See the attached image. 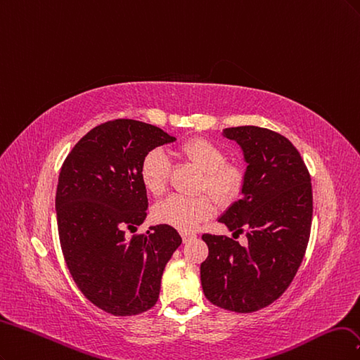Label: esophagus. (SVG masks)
Masks as SVG:
<instances>
[{"instance_id": "esophagus-1", "label": "esophagus", "mask_w": 360, "mask_h": 360, "mask_svg": "<svg viewBox=\"0 0 360 360\" xmlns=\"http://www.w3.org/2000/svg\"><path fill=\"white\" fill-rule=\"evenodd\" d=\"M181 236H182V240H184V242H187V240L193 239L195 235L191 233V231H181Z\"/></svg>"}]
</instances>
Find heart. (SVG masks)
Here are the masks:
<instances>
[{
    "mask_svg": "<svg viewBox=\"0 0 360 360\" xmlns=\"http://www.w3.org/2000/svg\"><path fill=\"white\" fill-rule=\"evenodd\" d=\"M179 154L205 173L202 190L210 191L223 205L238 199L245 182V172L238 165L226 163L227 157L223 148L206 139L194 137L179 146ZM139 173L149 194H163L170 175V161L165 150L157 148L146 153ZM214 211L215 205L210 195L187 197L175 194L160 202L154 207L153 215L157 223L188 231L210 218Z\"/></svg>",
    "mask_w": 360,
    "mask_h": 360,
    "instance_id": "heart-1",
    "label": "heart"
}]
</instances>
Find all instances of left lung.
I'll return each instance as SVG.
<instances>
[{"instance_id": "left-lung-1", "label": "left lung", "mask_w": 360, "mask_h": 360, "mask_svg": "<svg viewBox=\"0 0 360 360\" xmlns=\"http://www.w3.org/2000/svg\"><path fill=\"white\" fill-rule=\"evenodd\" d=\"M224 137L243 153L242 197L218 218L248 245L205 233L210 254L200 264L203 293L214 305L254 312L280 297L304 260L312 221L309 172L287 137L254 125L231 127Z\"/></svg>"}]
</instances>
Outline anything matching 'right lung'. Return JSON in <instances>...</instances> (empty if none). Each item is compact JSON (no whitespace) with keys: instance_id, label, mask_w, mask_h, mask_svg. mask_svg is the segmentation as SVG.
Segmentation results:
<instances>
[{"instance_id":"add662e5","label":"right lung","mask_w":360,"mask_h":360,"mask_svg":"<svg viewBox=\"0 0 360 360\" xmlns=\"http://www.w3.org/2000/svg\"><path fill=\"white\" fill-rule=\"evenodd\" d=\"M175 141L155 125L113 120L80 139L61 167L55 207L64 260L80 292L109 314L153 308L161 275L182 242L166 224L125 239V230L146 218L139 173L145 154Z\"/></svg>"}]
</instances>
